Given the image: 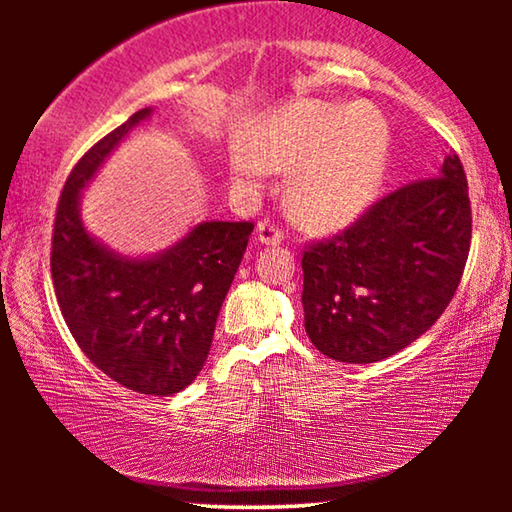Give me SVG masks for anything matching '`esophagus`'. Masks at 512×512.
Instances as JSON below:
<instances>
[{"label": "esophagus", "instance_id": "obj_1", "mask_svg": "<svg viewBox=\"0 0 512 512\" xmlns=\"http://www.w3.org/2000/svg\"><path fill=\"white\" fill-rule=\"evenodd\" d=\"M255 239H257V244H264V246H277V244H282L284 235H282V230L277 228L275 223H271V221H262V223L257 225V235H255Z\"/></svg>", "mask_w": 512, "mask_h": 512}]
</instances>
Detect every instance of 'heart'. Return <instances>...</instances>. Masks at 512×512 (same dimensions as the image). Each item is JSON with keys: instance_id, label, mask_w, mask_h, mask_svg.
<instances>
[{"instance_id": "obj_1", "label": "heart", "mask_w": 512, "mask_h": 512, "mask_svg": "<svg viewBox=\"0 0 512 512\" xmlns=\"http://www.w3.org/2000/svg\"><path fill=\"white\" fill-rule=\"evenodd\" d=\"M388 128L366 106L305 101L248 128L246 146L230 151V176L253 185L262 171L291 173L287 201L296 219L332 230L354 219L384 171Z\"/></svg>"}]
</instances>
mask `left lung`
Here are the masks:
<instances>
[{
    "label": "left lung",
    "mask_w": 512,
    "mask_h": 512,
    "mask_svg": "<svg viewBox=\"0 0 512 512\" xmlns=\"http://www.w3.org/2000/svg\"><path fill=\"white\" fill-rule=\"evenodd\" d=\"M472 210L458 155L436 178L377 201L302 257L311 343L329 359L375 363L404 350L454 298L470 253Z\"/></svg>",
    "instance_id": "8db88e82"
}]
</instances>
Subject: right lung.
Here are the masks:
<instances>
[{"label": "right lung", "mask_w": 512, "mask_h": 512, "mask_svg": "<svg viewBox=\"0 0 512 512\" xmlns=\"http://www.w3.org/2000/svg\"><path fill=\"white\" fill-rule=\"evenodd\" d=\"M153 115L142 108L76 162L60 194L51 277L69 332L94 366L142 395L196 379L253 223L203 221L160 253L131 257L85 228L81 196L110 153Z\"/></svg>", "instance_id": "1"}]
</instances>
